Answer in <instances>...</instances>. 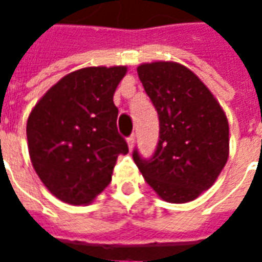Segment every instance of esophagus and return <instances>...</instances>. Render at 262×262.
<instances>
[{
    "label": "esophagus",
    "mask_w": 262,
    "mask_h": 262,
    "mask_svg": "<svg viewBox=\"0 0 262 262\" xmlns=\"http://www.w3.org/2000/svg\"><path fill=\"white\" fill-rule=\"evenodd\" d=\"M127 146H129V150H133L135 148V136H130L127 139Z\"/></svg>",
    "instance_id": "34e87169"
}]
</instances>
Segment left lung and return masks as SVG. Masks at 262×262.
Returning a JSON list of instances; mask_svg holds the SVG:
<instances>
[{"mask_svg":"<svg viewBox=\"0 0 262 262\" xmlns=\"http://www.w3.org/2000/svg\"><path fill=\"white\" fill-rule=\"evenodd\" d=\"M160 120L153 157L133 160L163 201L187 203L212 187L229 159V122L217 99L195 73L176 61L137 67Z\"/></svg>","mask_w":262,"mask_h":262,"instance_id":"left-lung-1","label":"left lung"}]
</instances>
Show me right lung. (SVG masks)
<instances>
[{
  "label": "right lung",
  "instance_id": "1",
  "mask_svg": "<svg viewBox=\"0 0 262 262\" xmlns=\"http://www.w3.org/2000/svg\"><path fill=\"white\" fill-rule=\"evenodd\" d=\"M126 66L85 67L57 81L29 114L26 137L32 165L54 196L88 205L108 187L119 154L114 94Z\"/></svg>",
  "mask_w": 262,
  "mask_h": 262
}]
</instances>
